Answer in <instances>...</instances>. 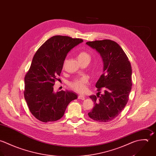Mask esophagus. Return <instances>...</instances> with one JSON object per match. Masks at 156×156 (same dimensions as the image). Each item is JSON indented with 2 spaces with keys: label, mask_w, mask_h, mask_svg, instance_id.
I'll list each match as a JSON object with an SVG mask.
<instances>
[{
  "label": "esophagus",
  "mask_w": 156,
  "mask_h": 156,
  "mask_svg": "<svg viewBox=\"0 0 156 156\" xmlns=\"http://www.w3.org/2000/svg\"><path fill=\"white\" fill-rule=\"evenodd\" d=\"M78 98L80 99H81V100H84L85 99V96L84 95H79Z\"/></svg>",
  "instance_id": "34e87169"
}]
</instances>
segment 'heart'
<instances>
[{
  "mask_svg": "<svg viewBox=\"0 0 156 156\" xmlns=\"http://www.w3.org/2000/svg\"><path fill=\"white\" fill-rule=\"evenodd\" d=\"M78 60L80 62H90V55L86 51H82L80 52L77 55ZM66 60L64 61V63ZM88 83L87 78L86 77H82L80 78L75 79L72 82H71L69 84L70 87L76 92L83 93L86 90V84Z\"/></svg>",
  "mask_w": 156,
  "mask_h": 156,
  "instance_id": "1",
  "label": "heart"
}]
</instances>
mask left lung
I'll return each instance as SVG.
<instances>
[{"label":"left lung","instance_id":"obj_1","mask_svg":"<svg viewBox=\"0 0 156 156\" xmlns=\"http://www.w3.org/2000/svg\"><path fill=\"white\" fill-rule=\"evenodd\" d=\"M86 44L99 53L104 63V73L96 84L98 94L90 96L94 106L88 115L99 122H110L120 114L129 99L132 86L131 64L114 41L96 40Z\"/></svg>","mask_w":156,"mask_h":156}]
</instances>
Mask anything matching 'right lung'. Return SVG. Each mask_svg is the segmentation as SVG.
<instances>
[{"mask_svg": "<svg viewBox=\"0 0 156 156\" xmlns=\"http://www.w3.org/2000/svg\"><path fill=\"white\" fill-rule=\"evenodd\" d=\"M81 38L55 35L46 41L35 54L25 77L24 96L32 115L38 120L53 122L63 116L68 104L77 99L72 91L54 92L68 52L82 43Z\"/></svg>", "mask_w": 156, "mask_h": 156, "instance_id": "add662e5", "label": "right lung"}]
</instances>
